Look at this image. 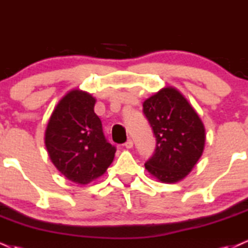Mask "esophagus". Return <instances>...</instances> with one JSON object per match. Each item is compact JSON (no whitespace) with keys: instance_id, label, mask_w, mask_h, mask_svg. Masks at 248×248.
Masks as SVG:
<instances>
[{"instance_id":"obj_1","label":"esophagus","mask_w":248,"mask_h":248,"mask_svg":"<svg viewBox=\"0 0 248 248\" xmlns=\"http://www.w3.org/2000/svg\"><path fill=\"white\" fill-rule=\"evenodd\" d=\"M134 145V142L132 141V140H128V141L124 143V147H126L127 149H132Z\"/></svg>"}]
</instances>
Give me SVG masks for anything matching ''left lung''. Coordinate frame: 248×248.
<instances>
[{
  "label": "left lung",
  "mask_w": 248,
  "mask_h": 248,
  "mask_svg": "<svg viewBox=\"0 0 248 248\" xmlns=\"http://www.w3.org/2000/svg\"><path fill=\"white\" fill-rule=\"evenodd\" d=\"M143 112L157 141L154 156L144 164L145 169L162 183L183 180L203 154V122L173 86H165L143 101Z\"/></svg>",
  "instance_id": "obj_1"
}]
</instances>
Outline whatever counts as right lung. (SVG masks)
<instances>
[{"label": "right lung", "mask_w": 248, "mask_h": 248, "mask_svg": "<svg viewBox=\"0 0 248 248\" xmlns=\"http://www.w3.org/2000/svg\"><path fill=\"white\" fill-rule=\"evenodd\" d=\"M95 98L74 89L60 99L45 130V145L56 169L68 180L88 185L111 165L116 149L106 141L94 113Z\"/></svg>", "instance_id": "obj_1"}]
</instances>
